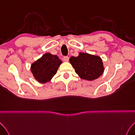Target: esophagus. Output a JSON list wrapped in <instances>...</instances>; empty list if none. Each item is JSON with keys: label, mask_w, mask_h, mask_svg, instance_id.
Instances as JSON below:
<instances>
[{"label": "esophagus", "mask_w": 135, "mask_h": 135, "mask_svg": "<svg viewBox=\"0 0 135 135\" xmlns=\"http://www.w3.org/2000/svg\"><path fill=\"white\" fill-rule=\"evenodd\" d=\"M63 60L66 62L68 61V60H69V57H68V56H64V57H63Z\"/></svg>", "instance_id": "1"}]
</instances>
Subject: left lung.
<instances>
[{"label":"left lung","mask_w":135,"mask_h":135,"mask_svg":"<svg viewBox=\"0 0 135 135\" xmlns=\"http://www.w3.org/2000/svg\"><path fill=\"white\" fill-rule=\"evenodd\" d=\"M70 62L75 73L84 80L92 81L104 73L102 59L99 56L80 52L77 57H71Z\"/></svg>","instance_id":"left-lung-1"}]
</instances>
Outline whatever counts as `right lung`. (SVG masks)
I'll list each match as a JSON object with an SVG mask.
<instances>
[{"label":"right lung","instance_id":"right-lung-1","mask_svg":"<svg viewBox=\"0 0 135 135\" xmlns=\"http://www.w3.org/2000/svg\"><path fill=\"white\" fill-rule=\"evenodd\" d=\"M61 63L62 61L57 55L46 53L33 63L31 71L39 83H46L56 74Z\"/></svg>","mask_w":135,"mask_h":135}]
</instances>
